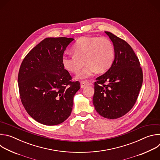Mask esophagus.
<instances>
[{
    "label": "esophagus",
    "mask_w": 160,
    "mask_h": 160,
    "mask_svg": "<svg viewBox=\"0 0 160 160\" xmlns=\"http://www.w3.org/2000/svg\"><path fill=\"white\" fill-rule=\"evenodd\" d=\"M88 85H90V83L88 81L82 80V81L80 82V87H81V88H84V87L88 86Z\"/></svg>",
    "instance_id": "1"
}]
</instances>
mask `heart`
Returning a JSON list of instances; mask_svg holds the SVG:
<instances>
[{"label": "heart", "mask_w": 160, "mask_h": 160, "mask_svg": "<svg viewBox=\"0 0 160 160\" xmlns=\"http://www.w3.org/2000/svg\"><path fill=\"white\" fill-rule=\"evenodd\" d=\"M74 54L64 53L61 62L65 69L77 73L83 65V69L77 75L78 78H86L96 71L104 73L112 66L115 58V48L112 42L106 37H82L73 46Z\"/></svg>", "instance_id": "obj_1"}]
</instances>
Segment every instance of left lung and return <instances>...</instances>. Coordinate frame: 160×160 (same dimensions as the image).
Returning <instances> with one entry per match:
<instances>
[{"instance_id": "obj_1", "label": "left lung", "mask_w": 160, "mask_h": 160, "mask_svg": "<svg viewBox=\"0 0 160 160\" xmlns=\"http://www.w3.org/2000/svg\"><path fill=\"white\" fill-rule=\"evenodd\" d=\"M115 58L109 69L96 78L93 104L99 115L108 119L120 118L134 106L142 85L140 62L130 45L109 32Z\"/></svg>"}]
</instances>
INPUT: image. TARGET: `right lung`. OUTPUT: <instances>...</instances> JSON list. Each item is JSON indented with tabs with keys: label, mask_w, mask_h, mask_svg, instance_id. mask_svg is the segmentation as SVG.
<instances>
[{
	"label": "right lung",
	"mask_w": 160,
	"mask_h": 160,
	"mask_svg": "<svg viewBox=\"0 0 160 160\" xmlns=\"http://www.w3.org/2000/svg\"><path fill=\"white\" fill-rule=\"evenodd\" d=\"M72 38H46L22 60L18 73L21 102L28 115L45 125L62 123L71 115L78 81L64 69L61 58Z\"/></svg>",
	"instance_id": "right-lung-1"
}]
</instances>
